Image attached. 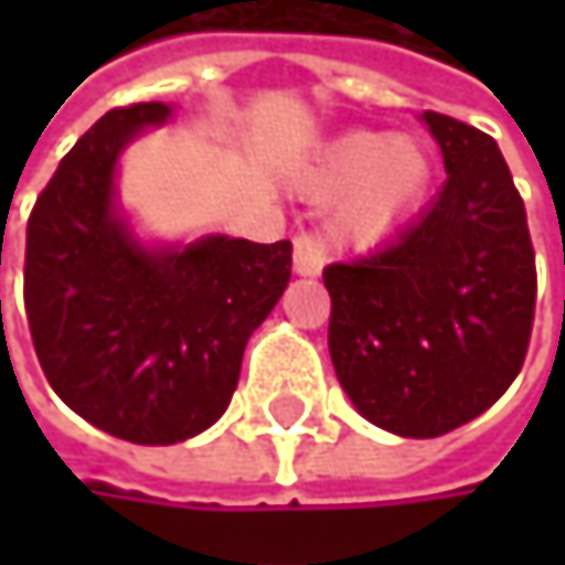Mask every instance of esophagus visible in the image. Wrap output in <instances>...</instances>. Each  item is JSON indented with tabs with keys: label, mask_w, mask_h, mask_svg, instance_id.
Instances as JSON below:
<instances>
[{
	"label": "esophagus",
	"mask_w": 565,
	"mask_h": 565,
	"mask_svg": "<svg viewBox=\"0 0 565 565\" xmlns=\"http://www.w3.org/2000/svg\"><path fill=\"white\" fill-rule=\"evenodd\" d=\"M323 265H327V245H323V238L320 235H310V232L297 235L294 238V271L300 278H317L323 271Z\"/></svg>",
	"instance_id": "obj_1"
}]
</instances>
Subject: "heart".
Listing matches in <instances>:
<instances>
[{
    "label": "heart",
    "mask_w": 565,
    "mask_h": 565,
    "mask_svg": "<svg viewBox=\"0 0 565 565\" xmlns=\"http://www.w3.org/2000/svg\"><path fill=\"white\" fill-rule=\"evenodd\" d=\"M431 175L435 160L425 143L380 130H353L323 147L300 175V189L313 199H340V242L373 248L418 212Z\"/></svg>",
    "instance_id": "b5f03b06"
}]
</instances>
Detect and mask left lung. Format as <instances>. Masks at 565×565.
I'll list each match as a JSON object with an SVG mask.
<instances>
[{
    "instance_id": "obj_1",
    "label": "left lung",
    "mask_w": 565,
    "mask_h": 565,
    "mask_svg": "<svg viewBox=\"0 0 565 565\" xmlns=\"http://www.w3.org/2000/svg\"><path fill=\"white\" fill-rule=\"evenodd\" d=\"M445 185L393 245L330 265V360L356 412L402 438H438L516 380L536 307L523 199L498 143L425 110Z\"/></svg>"
}]
</instances>
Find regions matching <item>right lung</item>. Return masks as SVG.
<instances>
[{"instance_id":"right-lung-1","label":"right lung","mask_w":565,"mask_h":565,"mask_svg":"<svg viewBox=\"0 0 565 565\" xmlns=\"http://www.w3.org/2000/svg\"><path fill=\"white\" fill-rule=\"evenodd\" d=\"M170 117L160 100L107 110L57 163L25 235V313L52 390L134 445H175L218 422L248 337L290 281V242L134 235L117 163Z\"/></svg>"}]
</instances>
